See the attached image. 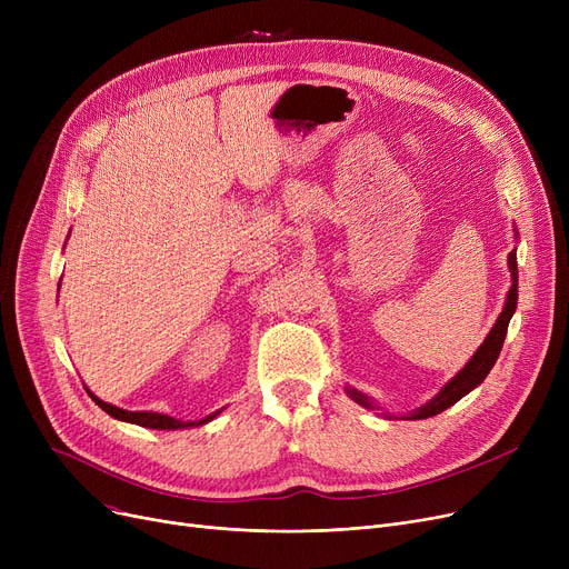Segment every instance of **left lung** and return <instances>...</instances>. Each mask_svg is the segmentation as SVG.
Masks as SVG:
<instances>
[{
  "label": "left lung",
  "mask_w": 569,
  "mask_h": 569,
  "mask_svg": "<svg viewBox=\"0 0 569 569\" xmlns=\"http://www.w3.org/2000/svg\"><path fill=\"white\" fill-rule=\"evenodd\" d=\"M517 228H515V237H517ZM507 267H510V274H512V286L510 290H507V300H505V307L496 320V325L491 327V332L487 335L485 343L477 348L472 352L470 360L463 365V369L447 380L440 392L436 397H431L425 406L410 410L408 415H401V420H427V417H433L442 410H447L450 406H455L459 399H463L468 392H472L477 385H482L485 378L489 376V371L493 369L498 355H500V348H502V341H505V335H507V325H510L515 311H517V295H519V272H517V249L507 256ZM348 397L360 403L362 408H369V410H378L380 406L365 392L355 390V387H346ZM387 417H395V415H387Z\"/></svg>",
  "instance_id": "obj_1"
}]
</instances>
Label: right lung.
I'll return each mask as SVG.
<instances>
[{
  "mask_svg": "<svg viewBox=\"0 0 569 569\" xmlns=\"http://www.w3.org/2000/svg\"><path fill=\"white\" fill-rule=\"evenodd\" d=\"M87 395L92 397V401H94L101 410H106L110 417H114V420H119V422H129V425H138V427H144V429H159V431H174V429H193V427H202V425H207V422H212L217 415H221V412H223V408H221V410L209 412L207 417H202V420H196V422H182V420H177V417H170V415H163V412H152V410H140V412H133V410L117 408V406H112V403L101 401L99 397H94V395L89 392V390H87Z\"/></svg>",
  "mask_w": 569,
  "mask_h": 569,
  "instance_id": "obj_1",
  "label": "right lung"
}]
</instances>
